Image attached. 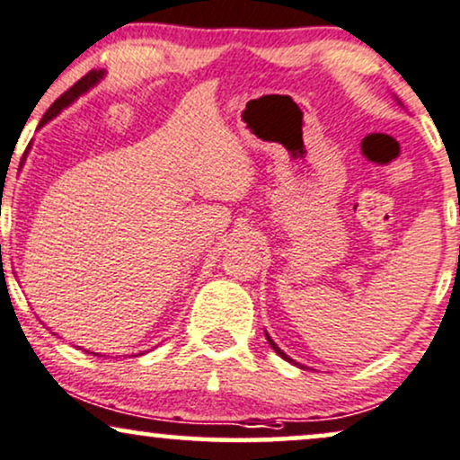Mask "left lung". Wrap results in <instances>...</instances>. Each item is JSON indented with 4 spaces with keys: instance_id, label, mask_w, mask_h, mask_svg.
Listing matches in <instances>:
<instances>
[{
    "instance_id": "1",
    "label": "left lung",
    "mask_w": 460,
    "mask_h": 460,
    "mask_svg": "<svg viewBox=\"0 0 460 460\" xmlns=\"http://www.w3.org/2000/svg\"><path fill=\"white\" fill-rule=\"evenodd\" d=\"M265 339H268V342H270V345H272V349H274L276 353H279V356H280V358H283V359H287V362H291V364H297V362H293V359H291L289 356H287V353H285L283 349H280V347H276V342H274L272 339H270V334H265Z\"/></svg>"
}]
</instances>
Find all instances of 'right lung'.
Returning <instances> with one entry per match:
<instances>
[{
  "instance_id": "add662e5",
  "label": "right lung",
  "mask_w": 460,
  "mask_h": 460,
  "mask_svg": "<svg viewBox=\"0 0 460 460\" xmlns=\"http://www.w3.org/2000/svg\"><path fill=\"white\" fill-rule=\"evenodd\" d=\"M101 79H102V72H96V70H92L90 75H85V76H83L81 81H76L75 85H72L68 92H64L62 96H59L58 101H55V102L51 104V109H49L47 113H44V118H42V121H40V126H42V124H47V119L55 118V115H58L59 111H62L64 107H68L70 102H75L76 98L81 96V93H85L87 90H90V87L96 85V83L101 81Z\"/></svg>"
}]
</instances>
